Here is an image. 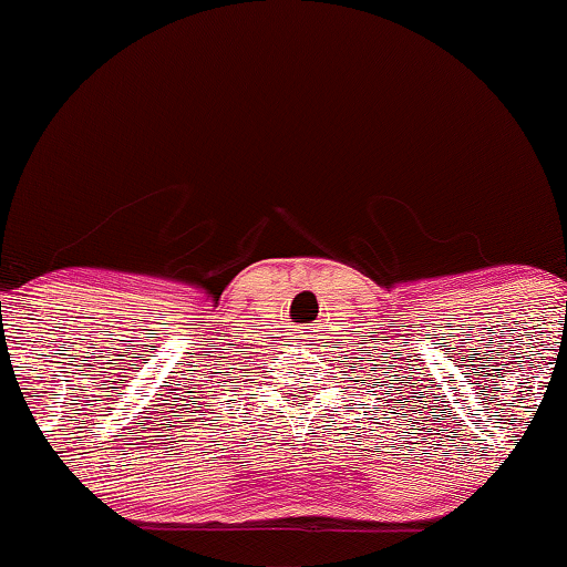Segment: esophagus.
<instances>
[{"label": "esophagus", "mask_w": 567, "mask_h": 567, "mask_svg": "<svg viewBox=\"0 0 567 567\" xmlns=\"http://www.w3.org/2000/svg\"><path fill=\"white\" fill-rule=\"evenodd\" d=\"M305 332H312V330H305Z\"/></svg>", "instance_id": "1"}]
</instances>
